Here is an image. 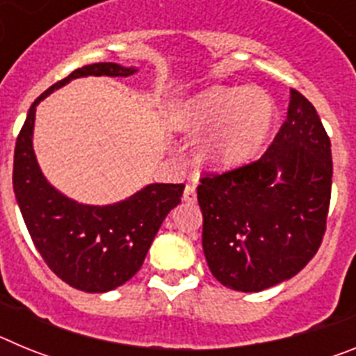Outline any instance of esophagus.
Wrapping results in <instances>:
<instances>
[{
  "mask_svg": "<svg viewBox=\"0 0 356 356\" xmlns=\"http://www.w3.org/2000/svg\"><path fill=\"white\" fill-rule=\"evenodd\" d=\"M184 201L185 203H194L196 201V185L188 184L184 191Z\"/></svg>",
  "mask_w": 356,
  "mask_h": 356,
  "instance_id": "obj_1",
  "label": "esophagus"
}]
</instances>
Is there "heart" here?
Wrapping results in <instances>:
<instances>
[{"label":"heart","mask_w":356,"mask_h":356,"mask_svg":"<svg viewBox=\"0 0 356 356\" xmlns=\"http://www.w3.org/2000/svg\"><path fill=\"white\" fill-rule=\"evenodd\" d=\"M278 108L266 90L253 87H210L176 106V130H207L197 143V156L213 168H237L266 146Z\"/></svg>","instance_id":"obj_1"}]
</instances>
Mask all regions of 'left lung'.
Returning <instances> with one entry per match:
<instances>
[{
    "label": "left lung",
    "instance_id": "left-lung-1",
    "mask_svg": "<svg viewBox=\"0 0 356 356\" xmlns=\"http://www.w3.org/2000/svg\"><path fill=\"white\" fill-rule=\"evenodd\" d=\"M330 146L314 105L292 89L287 121L260 160L201 180L203 253L217 282L260 292L312 260L332 194Z\"/></svg>",
    "mask_w": 356,
    "mask_h": 356
}]
</instances>
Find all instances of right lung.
Segmentation results:
<instances>
[{"label": "right lung", "mask_w": 356, "mask_h": 356, "mask_svg": "<svg viewBox=\"0 0 356 356\" xmlns=\"http://www.w3.org/2000/svg\"><path fill=\"white\" fill-rule=\"evenodd\" d=\"M139 71L99 62L72 71L30 106L14 151V193L24 225L48 267L71 287L108 292L127 284L143 267L163 219L180 205L184 184H149L112 205H85L53 187L33 151L37 105L83 76L127 78Z\"/></svg>", "instance_id": "add662e5"}]
</instances>
